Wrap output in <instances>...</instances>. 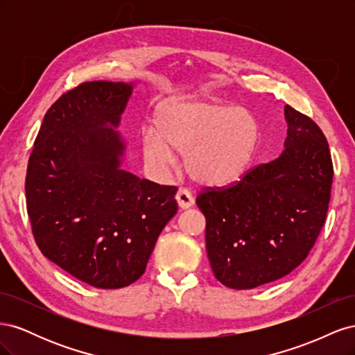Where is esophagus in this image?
Masks as SVG:
<instances>
[{"label":"esophagus","mask_w":355,"mask_h":355,"mask_svg":"<svg viewBox=\"0 0 355 355\" xmlns=\"http://www.w3.org/2000/svg\"><path fill=\"white\" fill-rule=\"evenodd\" d=\"M176 201H178V206L182 210H187L192 206V204H194V198H192V196L187 189H179L176 192Z\"/></svg>","instance_id":"obj_1"}]
</instances>
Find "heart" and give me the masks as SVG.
I'll return each instance as SVG.
<instances>
[{
  "instance_id": "heart-1",
  "label": "heart",
  "mask_w": 355,
  "mask_h": 355,
  "mask_svg": "<svg viewBox=\"0 0 355 355\" xmlns=\"http://www.w3.org/2000/svg\"><path fill=\"white\" fill-rule=\"evenodd\" d=\"M155 130L141 139L146 167L167 176L184 153L187 173L201 185H223L239 179L259 144V123L247 110L210 98H175L155 114Z\"/></svg>"
}]
</instances>
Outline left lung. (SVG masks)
Segmentation results:
<instances>
[{"label":"left lung","mask_w":355,"mask_h":355,"mask_svg":"<svg viewBox=\"0 0 355 355\" xmlns=\"http://www.w3.org/2000/svg\"><path fill=\"white\" fill-rule=\"evenodd\" d=\"M282 155L228 188L197 197L206 216V249L214 277L247 290L278 280L304 262L323 228L333 164L320 127L286 105Z\"/></svg>","instance_id":"1"}]
</instances>
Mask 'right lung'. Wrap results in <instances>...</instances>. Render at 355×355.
<instances>
[{"label":"right lung","instance_id":"add662e5","mask_svg":"<svg viewBox=\"0 0 355 355\" xmlns=\"http://www.w3.org/2000/svg\"><path fill=\"white\" fill-rule=\"evenodd\" d=\"M133 83H83L50 106L26 171V207L41 253L78 280L121 288L145 272L178 211L176 187L123 170L116 130Z\"/></svg>","mask_w":355,"mask_h":355}]
</instances>
